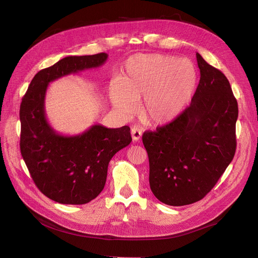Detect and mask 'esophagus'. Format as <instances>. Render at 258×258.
Masks as SVG:
<instances>
[{
  "instance_id": "esophagus-1",
  "label": "esophagus",
  "mask_w": 258,
  "mask_h": 258,
  "mask_svg": "<svg viewBox=\"0 0 258 258\" xmlns=\"http://www.w3.org/2000/svg\"><path fill=\"white\" fill-rule=\"evenodd\" d=\"M131 134H132V138L134 141H139L141 136H142V131L138 127V126H133L131 130Z\"/></svg>"
}]
</instances>
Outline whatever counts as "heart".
Wrapping results in <instances>:
<instances>
[{"mask_svg":"<svg viewBox=\"0 0 258 258\" xmlns=\"http://www.w3.org/2000/svg\"><path fill=\"white\" fill-rule=\"evenodd\" d=\"M198 81L196 66L188 58L159 53L131 56L119 81L110 87L112 105L125 117L137 111L153 125H163L178 117L190 101Z\"/></svg>","mask_w":258,"mask_h":258,"instance_id":"obj_1","label":"heart"}]
</instances>
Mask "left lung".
Segmentation results:
<instances>
[{
    "mask_svg": "<svg viewBox=\"0 0 258 258\" xmlns=\"http://www.w3.org/2000/svg\"><path fill=\"white\" fill-rule=\"evenodd\" d=\"M200 83L186 110L170 123L145 132L155 197L170 206L204 198L231 163L236 150L237 101L227 77L199 53Z\"/></svg>",
    "mask_w": 258,
    "mask_h": 258,
    "instance_id": "obj_1",
    "label": "left lung"
}]
</instances>
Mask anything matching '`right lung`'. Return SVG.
I'll return each instance as SVG.
<instances>
[{"label":"right lung","instance_id":"obj_1","mask_svg":"<svg viewBox=\"0 0 258 258\" xmlns=\"http://www.w3.org/2000/svg\"><path fill=\"white\" fill-rule=\"evenodd\" d=\"M106 53L67 56L40 70L22 99L21 154L37 188L60 204L83 205L105 185L113 156L132 142L131 128L94 124L76 136H63L48 123L45 97L51 81L102 66Z\"/></svg>","mask_w":258,"mask_h":258}]
</instances>
